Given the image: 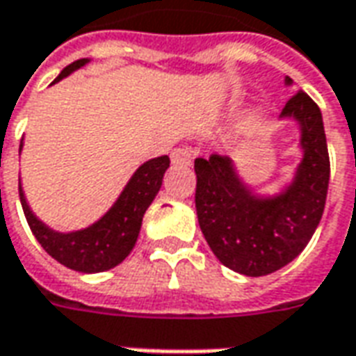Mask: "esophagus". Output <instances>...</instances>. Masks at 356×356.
Listing matches in <instances>:
<instances>
[{
	"label": "esophagus",
	"mask_w": 356,
	"mask_h": 356,
	"mask_svg": "<svg viewBox=\"0 0 356 356\" xmlns=\"http://www.w3.org/2000/svg\"><path fill=\"white\" fill-rule=\"evenodd\" d=\"M171 162L175 163V165H191L193 163V150L186 147L175 148L171 152Z\"/></svg>",
	"instance_id": "1"
}]
</instances>
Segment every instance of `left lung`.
<instances>
[{
    "label": "left lung",
    "instance_id": "left-lung-1",
    "mask_svg": "<svg viewBox=\"0 0 356 356\" xmlns=\"http://www.w3.org/2000/svg\"><path fill=\"white\" fill-rule=\"evenodd\" d=\"M280 118L298 124L303 156L290 185L275 196L255 194L229 156L194 160L202 234L217 259L240 275L265 276L293 261L313 238L326 204L330 158L321 108L296 91Z\"/></svg>",
    "mask_w": 356,
    "mask_h": 356
}]
</instances>
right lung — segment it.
Returning a JSON list of instances; mask_svg holds the SVG:
<instances>
[{"label": "right lung", "instance_id": "right-lung-1", "mask_svg": "<svg viewBox=\"0 0 356 356\" xmlns=\"http://www.w3.org/2000/svg\"><path fill=\"white\" fill-rule=\"evenodd\" d=\"M88 63L89 58H80L68 65L53 83H57ZM168 168V156H158L139 165V170L133 173L118 200L112 204V208L99 221L80 231L58 232L40 221L28 206L19 179L20 204L35 240L53 259L78 273H102L120 265L131 254L143 225V216L160 191L163 173Z\"/></svg>", "mask_w": 356, "mask_h": 356}]
</instances>
